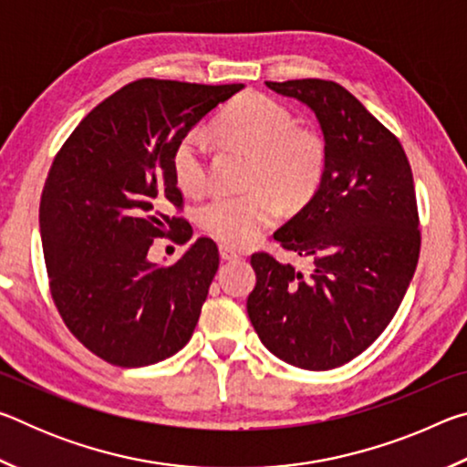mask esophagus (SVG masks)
I'll return each mask as SVG.
<instances>
[{
    "mask_svg": "<svg viewBox=\"0 0 467 467\" xmlns=\"http://www.w3.org/2000/svg\"><path fill=\"white\" fill-rule=\"evenodd\" d=\"M220 257L226 259V262H234V259L241 257V253L233 247H228V244H220Z\"/></svg>",
    "mask_w": 467,
    "mask_h": 467,
    "instance_id": "obj_1",
    "label": "esophagus"
}]
</instances>
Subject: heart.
<instances>
[{
	"label": "heart",
	"mask_w": 467,
	"mask_h": 467,
	"mask_svg": "<svg viewBox=\"0 0 467 467\" xmlns=\"http://www.w3.org/2000/svg\"><path fill=\"white\" fill-rule=\"evenodd\" d=\"M286 107L244 94L214 123L216 136L251 154L239 195H214L200 208V226L228 247H243L275 224L282 205L298 210L313 200L327 169V146L317 131L295 125ZM172 175L181 192L200 195L208 185V141L189 131L172 152Z\"/></svg>",
	"instance_id": "heart-1"
}]
</instances>
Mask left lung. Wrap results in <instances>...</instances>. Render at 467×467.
I'll use <instances>...</instances> for the list:
<instances>
[{"label": "left lung", "mask_w": 467, "mask_h": 467, "mask_svg": "<svg viewBox=\"0 0 467 467\" xmlns=\"http://www.w3.org/2000/svg\"><path fill=\"white\" fill-rule=\"evenodd\" d=\"M317 115L323 183L274 239L311 264L303 274L251 255L247 313L264 346L305 370L342 367L375 342L401 305L420 255L412 169L400 140L331 80L265 82Z\"/></svg>", "instance_id": "1"}]
</instances>
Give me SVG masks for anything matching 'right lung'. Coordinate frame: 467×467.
<instances>
[{
  "instance_id": "obj_1",
  "label": "right lung",
  "mask_w": 467,
  "mask_h": 467,
  "mask_svg": "<svg viewBox=\"0 0 467 467\" xmlns=\"http://www.w3.org/2000/svg\"><path fill=\"white\" fill-rule=\"evenodd\" d=\"M243 84L141 80L84 117L53 158L41 195V236L53 303L67 329L115 367H146L183 348L218 272V247L197 239L158 267V236L187 243L172 152L193 125Z\"/></svg>"
}]
</instances>
